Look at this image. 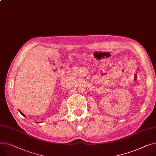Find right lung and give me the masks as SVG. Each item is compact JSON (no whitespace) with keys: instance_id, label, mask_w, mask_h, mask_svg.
<instances>
[{"instance_id":"add662e5","label":"right lung","mask_w":156,"mask_h":156,"mask_svg":"<svg viewBox=\"0 0 156 156\" xmlns=\"http://www.w3.org/2000/svg\"><path fill=\"white\" fill-rule=\"evenodd\" d=\"M19 112H20V113H21V114H22V115H23V116H24V117H26V116H25V115H24V113H22V112H20V110H19Z\"/></svg>"}]
</instances>
